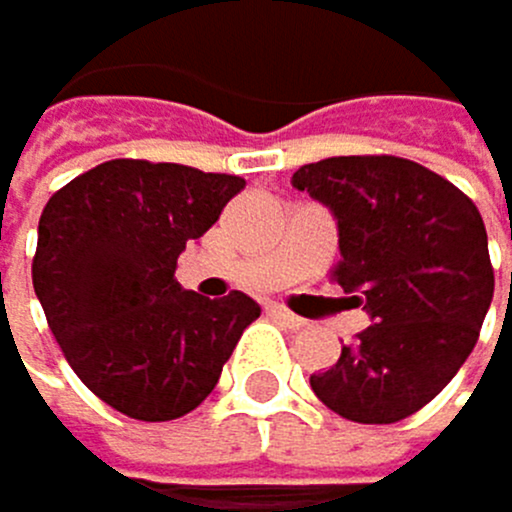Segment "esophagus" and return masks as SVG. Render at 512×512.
I'll return each mask as SVG.
<instances>
[{
  "label": "esophagus",
  "instance_id": "esophagus-1",
  "mask_svg": "<svg viewBox=\"0 0 512 512\" xmlns=\"http://www.w3.org/2000/svg\"><path fill=\"white\" fill-rule=\"evenodd\" d=\"M266 311H269V317H275L278 323H285V327H291V330H301V327H304V320H301L298 314H291V311H285V307H282V304H269V307H266Z\"/></svg>",
  "mask_w": 512,
  "mask_h": 512
}]
</instances>
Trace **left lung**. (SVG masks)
Masks as SVG:
<instances>
[{
    "label": "left lung",
    "instance_id": "8db88e82",
    "mask_svg": "<svg viewBox=\"0 0 512 512\" xmlns=\"http://www.w3.org/2000/svg\"><path fill=\"white\" fill-rule=\"evenodd\" d=\"M291 185L333 211L343 256L330 275L375 320L311 388L352 423L404 420L455 378L494 298L475 201L388 153L307 163Z\"/></svg>",
    "mask_w": 512,
    "mask_h": 512
}]
</instances>
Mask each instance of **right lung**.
<instances>
[{
  "mask_svg": "<svg viewBox=\"0 0 512 512\" xmlns=\"http://www.w3.org/2000/svg\"><path fill=\"white\" fill-rule=\"evenodd\" d=\"M243 185L182 163L108 160L50 195L34 295L79 381L124 417L163 423L195 410L259 317L243 291L211 301L176 282L185 243Z\"/></svg>",
  "mask_w": 512,
  "mask_h": 512,
  "instance_id": "right-lung-1",
  "label": "right lung"
}]
</instances>
